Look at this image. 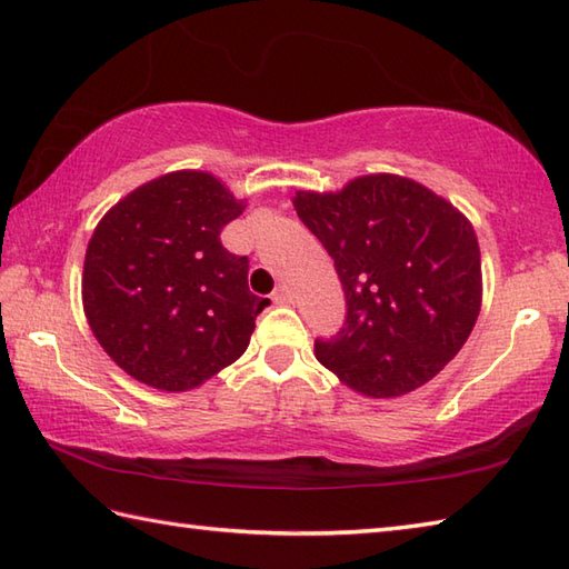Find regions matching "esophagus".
I'll return each mask as SVG.
<instances>
[{
    "mask_svg": "<svg viewBox=\"0 0 569 569\" xmlns=\"http://www.w3.org/2000/svg\"><path fill=\"white\" fill-rule=\"evenodd\" d=\"M291 300H293V296H291V291H288L286 286H281V288H278V291L273 293V303H276V306H288V303H291Z\"/></svg>",
    "mask_w": 569,
    "mask_h": 569,
    "instance_id": "1",
    "label": "esophagus"
}]
</instances>
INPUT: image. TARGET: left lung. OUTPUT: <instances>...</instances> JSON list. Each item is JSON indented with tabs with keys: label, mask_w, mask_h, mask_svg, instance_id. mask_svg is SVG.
I'll list each match as a JSON object with an SVG mask.
<instances>
[{
	"label": "left lung",
	"mask_w": 569,
	"mask_h": 569,
	"mask_svg": "<svg viewBox=\"0 0 569 569\" xmlns=\"http://www.w3.org/2000/svg\"><path fill=\"white\" fill-rule=\"evenodd\" d=\"M293 208L335 259L347 322L316 357L349 389L396 398L438 377L481 310L477 232L413 178L357 176L340 190H298Z\"/></svg>",
	"instance_id": "obj_1"
}]
</instances>
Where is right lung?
I'll list each match as a JSON object with an SVG mask.
<instances>
[{"mask_svg":"<svg viewBox=\"0 0 569 569\" xmlns=\"http://www.w3.org/2000/svg\"><path fill=\"white\" fill-rule=\"evenodd\" d=\"M210 171H171L134 188L94 227L82 310L119 369L151 389H198L249 347L269 298L249 291L247 257L220 232L244 212Z\"/></svg>","mask_w":569,"mask_h":569,"instance_id":"add662e5","label":"right lung"}]
</instances>
